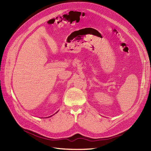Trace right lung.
<instances>
[{
    "mask_svg": "<svg viewBox=\"0 0 151 151\" xmlns=\"http://www.w3.org/2000/svg\"><path fill=\"white\" fill-rule=\"evenodd\" d=\"M58 111H57V112H56V113H58ZM56 113H55V114H56ZM55 114H54V115H55ZM51 116H52V115H51ZM49 117H50V116H49Z\"/></svg>",
    "mask_w": 151,
    "mask_h": 151,
    "instance_id": "1",
    "label": "right lung"
}]
</instances>
